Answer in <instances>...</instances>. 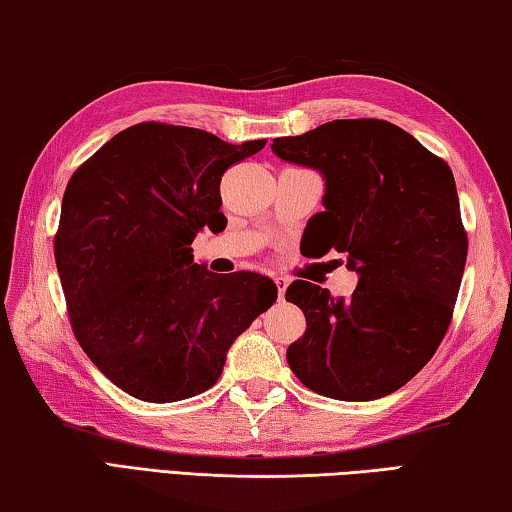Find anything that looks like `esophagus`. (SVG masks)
<instances>
[{
    "instance_id": "34e87169",
    "label": "esophagus",
    "mask_w": 512,
    "mask_h": 512,
    "mask_svg": "<svg viewBox=\"0 0 512 512\" xmlns=\"http://www.w3.org/2000/svg\"><path fill=\"white\" fill-rule=\"evenodd\" d=\"M273 280H275V287H277V296H280V300H282V298H284V293H287L289 280H287V277H282V275L273 277Z\"/></svg>"
}]
</instances>
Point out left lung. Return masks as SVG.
<instances>
[{
  "label": "left lung",
  "mask_w": 512,
  "mask_h": 512,
  "mask_svg": "<svg viewBox=\"0 0 512 512\" xmlns=\"http://www.w3.org/2000/svg\"><path fill=\"white\" fill-rule=\"evenodd\" d=\"M277 158L323 173L325 212L309 221L311 257L345 253L352 298L296 280L307 318L287 361L311 391L343 402L391 395L424 368L452 323L467 235L447 162L384 119H334L275 137Z\"/></svg>",
  "instance_id": "obj_1"
}]
</instances>
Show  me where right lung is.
<instances>
[{"mask_svg":"<svg viewBox=\"0 0 512 512\" xmlns=\"http://www.w3.org/2000/svg\"><path fill=\"white\" fill-rule=\"evenodd\" d=\"M264 144L142 121L69 178L54 239L69 323L94 366L137 400L212 388L230 345L277 298L268 277L212 273L192 255L198 232L225 219V169Z\"/></svg>","mask_w":512,"mask_h":512,"instance_id":"1","label":"right lung"}]
</instances>
